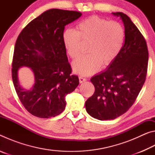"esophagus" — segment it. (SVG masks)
<instances>
[{
    "label": "esophagus",
    "mask_w": 155,
    "mask_h": 155,
    "mask_svg": "<svg viewBox=\"0 0 155 155\" xmlns=\"http://www.w3.org/2000/svg\"><path fill=\"white\" fill-rule=\"evenodd\" d=\"M78 78H79V82L81 83H82L85 82V81H87V79H86L85 78H83V77H78Z\"/></svg>",
    "instance_id": "obj_1"
}]
</instances>
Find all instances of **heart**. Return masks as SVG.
Segmentation results:
<instances>
[{
  "label": "heart",
  "mask_w": 155,
  "mask_h": 155,
  "mask_svg": "<svg viewBox=\"0 0 155 155\" xmlns=\"http://www.w3.org/2000/svg\"><path fill=\"white\" fill-rule=\"evenodd\" d=\"M124 39V29L120 23L92 15L80 21L76 31L66 28L62 41L67 53L76 58L81 52V40L89 41V53L72 63L74 71L81 75L96 72L103 65L111 64L118 56Z\"/></svg>",
  "instance_id": "obj_1"
}]
</instances>
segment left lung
<instances>
[{"mask_svg":"<svg viewBox=\"0 0 155 155\" xmlns=\"http://www.w3.org/2000/svg\"><path fill=\"white\" fill-rule=\"evenodd\" d=\"M120 16L124 26V43L118 56L107 69L91 78L95 87L85 102L86 111L100 120H114L135 103L146 81L148 51L142 34L127 15Z\"/></svg>","mask_w":155,"mask_h":155,"instance_id":"obj_1","label":"left lung"}]
</instances>
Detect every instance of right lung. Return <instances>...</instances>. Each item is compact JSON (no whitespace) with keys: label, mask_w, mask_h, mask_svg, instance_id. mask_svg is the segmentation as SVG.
Segmentation results:
<instances>
[{"label":"right lung","mask_w":155,"mask_h":155,"mask_svg":"<svg viewBox=\"0 0 155 155\" xmlns=\"http://www.w3.org/2000/svg\"><path fill=\"white\" fill-rule=\"evenodd\" d=\"M81 15L76 11L47 10L18 37L12 61L13 83L20 102L33 115L49 118L59 115L66 105L65 96L78 85V77L71 74L62 33L65 25ZM22 66L30 67L35 77L29 91L21 87L18 80L17 71Z\"/></svg>","instance_id":"1"}]
</instances>
